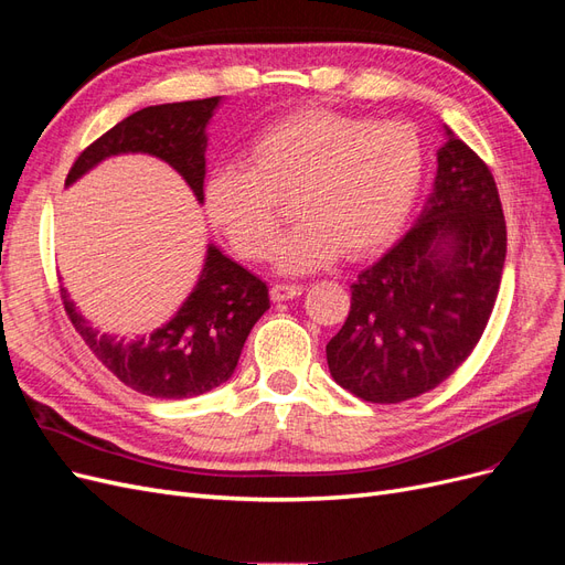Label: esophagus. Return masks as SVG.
<instances>
[{"label": "esophagus", "instance_id": "1", "mask_svg": "<svg viewBox=\"0 0 565 565\" xmlns=\"http://www.w3.org/2000/svg\"><path fill=\"white\" fill-rule=\"evenodd\" d=\"M303 295V287L301 285H285V282H276L270 287V299L273 301H287V299H295Z\"/></svg>", "mask_w": 565, "mask_h": 565}]
</instances>
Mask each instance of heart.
<instances>
[{
	"label": "heart",
	"mask_w": 565,
	"mask_h": 565,
	"mask_svg": "<svg viewBox=\"0 0 565 565\" xmlns=\"http://www.w3.org/2000/svg\"><path fill=\"white\" fill-rule=\"evenodd\" d=\"M424 179V143L407 122H382L301 108L256 131L241 164L210 172L202 204L212 226L249 262H262L282 226L280 202L295 198L297 228L276 264L309 273L386 249L413 212Z\"/></svg>",
	"instance_id": "b5f03b06"
}]
</instances>
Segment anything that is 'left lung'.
Here are the masks:
<instances>
[{"instance_id":"left-lung-1","label":"left lung","mask_w":565,"mask_h":565,"mask_svg":"<svg viewBox=\"0 0 565 565\" xmlns=\"http://www.w3.org/2000/svg\"><path fill=\"white\" fill-rule=\"evenodd\" d=\"M507 224L490 167L448 129L417 224L351 285L328 344L339 386L367 403L436 388L467 361L500 292Z\"/></svg>"}]
</instances>
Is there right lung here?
<instances>
[{
	"instance_id": "1",
	"label": "right lung",
	"mask_w": 565,
	"mask_h": 565,
	"mask_svg": "<svg viewBox=\"0 0 565 565\" xmlns=\"http://www.w3.org/2000/svg\"><path fill=\"white\" fill-rule=\"evenodd\" d=\"M218 96L148 106L125 117L84 148L67 172L73 183L94 164L119 152H148L172 164L202 202L204 148ZM63 309L84 344L125 386L150 398H193L224 384L254 322L268 309V287L216 247L181 309L136 332L113 334L84 320L61 287Z\"/></svg>"
}]
</instances>
